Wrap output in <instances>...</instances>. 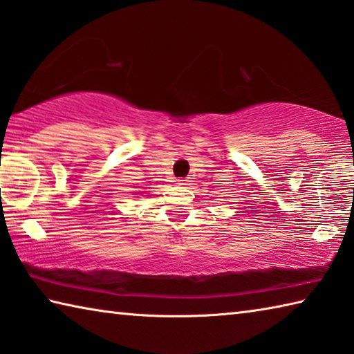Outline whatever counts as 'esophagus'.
<instances>
[{
  "instance_id": "34e87169",
  "label": "esophagus",
  "mask_w": 354,
  "mask_h": 354,
  "mask_svg": "<svg viewBox=\"0 0 354 354\" xmlns=\"http://www.w3.org/2000/svg\"><path fill=\"white\" fill-rule=\"evenodd\" d=\"M177 185H186V178H177Z\"/></svg>"
}]
</instances>
